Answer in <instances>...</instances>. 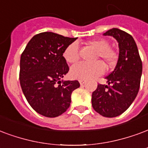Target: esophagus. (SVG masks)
I'll use <instances>...</instances> for the list:
<instances>
[{
  "label": "esophagus",
  "mask_w": 148,
  "mask_h": 148,
  "mask_svg": "<svg viewBox=\"0 0 148 148\" xmlns=\"http://www.w3.org/2000/svg\"><path fill=\"white\" fill-rule=\"evenodd\" d=\"M79 83H80V85H84V84L85 83V80H82V79L79 80Z\"/></svg>",
  "instance_id": "34e87169"
}]
</instances>
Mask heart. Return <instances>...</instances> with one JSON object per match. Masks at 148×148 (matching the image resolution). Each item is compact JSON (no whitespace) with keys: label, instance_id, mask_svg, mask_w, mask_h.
Wrapping results in <instances>:
<instances>
[{"label":"heart","instance_id":"1","mask_svg":"<svg viewBox=\"0 0 148 148\" xmlns=\"http://www.w3.org/2000/svg\"><path fill=\"white\" fill-rule=\"evenodd\" d=\"M88 46L96 50V60L101 58L109 67H113L118 61V53L115 50L110 48L109 41L105 39H96L87 42ZM63 58L69 63H74L79 60V47L76 42L71 43L63 52ZM105 65L101 61L93 63L82 62L73 66L71 69V76L75 79H91L99 77L104 74Z\"/></svg>","mask_w":148,"mask_h":148}]
</instances>
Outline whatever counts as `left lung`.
<instances>
[{
    "label": "left lung",
    "instance_id": "obj_1",
    "mask_svg": "<svg viewBox=\"0 0 148 148\" xmlns=\"http://www.w3.org/2000/svg\"><path fill=\"white\" fill-rule=\"evenodd\" d=\"M119 42V56L115 68L105 78L109 85L98 84L92 95V105L97 113L107 118L120 115L130 108L140 85L142 61L132 36L118 28L108 30Z\"/></svg>",
    "mask_w": 148,
    "mask_h": 148
}]
</instances>
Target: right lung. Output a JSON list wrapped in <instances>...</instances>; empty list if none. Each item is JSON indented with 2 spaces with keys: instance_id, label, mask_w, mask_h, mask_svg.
Segmentation results:
<instances>
[{
  "instance_id": "1",
  "label": "right lung",
  "mask_w": 148,
  "mask_h": 148,
  "mask_svg": "<svg viewBox=\"0 0 148 148\" xmlns=\"http://www.w3.org/2000/svg\"><path fill=\"white\" fill-rule=\"evenodd\" d=\"M77 38L52 32L34 36L20 58L19 82L27 102L41 115L55 118L70 107L72 92L78 81L61 82L69 71L63 52Z\"/></svg>"
}]
</instances>
